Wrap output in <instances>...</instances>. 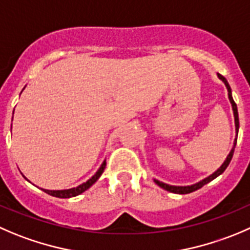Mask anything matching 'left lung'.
I'll return each mask as SVG.
<instances>
[{
  "label": "left lung",
  "instance_id": "8db88e82",
  "mask_svg": "<svg viewBox=\"0 0 250 250\" xmlns=\"http://www.w3.org/2000/svg\"><path fill=\"white\" fill-rule=\"evenodd\" d=\"M219 78L221 79L222 82H224L225 85H226V88H227V90H229V101H231V104H232V108H233L234 122H236V130H237V133H238V128H239L238 111H237V105H236V103H234V101H233V98H232V95H231V88H229V83H227L226 78H225L224 76L219 74ZM236 143H237V139H236V142H234L233 149L231 150V152H229V156H227L226 161H225L224 164H222V166L220 167V168L217 169L216 172H214V173H212L211 176H209V177H208V178L203 179V181L199 182V183L193 184V186H188V187H176V186H168V184L162 183V182H159V181H155V182H156L157 186H160V187H161V188H164L165 190H168V192H171V193H177V194H188V193H192V192H194V190L200 189V188H202V187H204L205 184L209 183V182H211L212 179H215L217 176H220V174H221V173H224V171L227 168V166H229V162H231L232 156H233L234 146H236Z\"/></svg>",
  "mask_w": 250,
  "mask_h": 250
}]
</instances>
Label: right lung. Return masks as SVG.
Masks as SVG:
<instances>
[{"instance_id": "right-lung-1", "label": "right lung", "mask_w": 250, "mask_h": 250, "mask_svg": "<svg viewBox=\"0 0 250 250\" xmlns=\"http://www.w3.org/2000/svg\"><path fill=\"white\" fill-rule=\"evenodd\" d=\"M106 167V161L103 162V165H101V167L99 168V171L96 172L95 174H94L93 177H91L89 181H86L85 183L81 184V186H78L77 188H72V189H66V190H46V189H42L43 192L47 193V194L52 195V197H56V198H72V197H76V195H79L81 193L85 192L88 188H90L91 186H93L94 183H95L96 181L99 179V177L103 174L104 169H105Z\"/></svg>"}]
</instances>
